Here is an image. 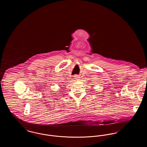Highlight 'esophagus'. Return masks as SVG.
Masks as SVG:
<instances>
[{"mask_svg": "<svg viewBox=\"0 0 147 147\" xmlns=\"http://www.w3.org/2000/svg\"><path fill=\"white\" fill-rule=\"evenodd\" d=\"M74 79L76 80H79V77H78V76H76L74 77Z\"/></svg>", "mask_w": 147, "mask_h": 147, "instance_id": "obj_1", "label": "esophagus"}]
</instances>
